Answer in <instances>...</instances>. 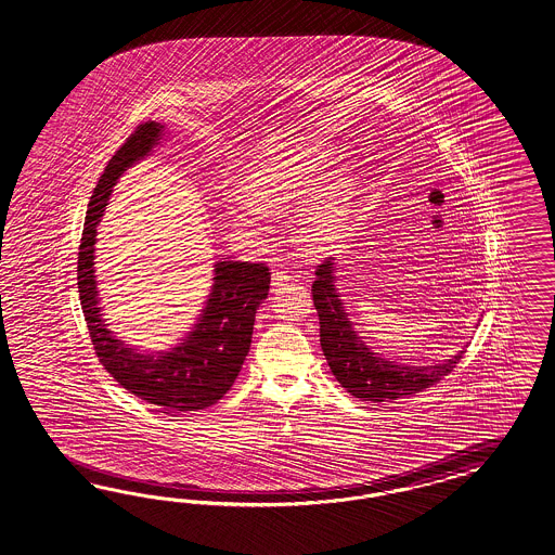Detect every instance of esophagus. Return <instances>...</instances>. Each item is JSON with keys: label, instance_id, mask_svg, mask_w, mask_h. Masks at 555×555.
I'll list each match as a JSON object with an SVG mask.
<instances>
[{"label": "esophagus", "instance_id": "obj_1", "mask_svg": "<svg viewBox=\"0 0 555 555\" xmlns=\"http://www.w3.org/2000/svg\"><path fill=\"white\" fill-rule=\"evenodd\" d=\"M291 276H288V272L284 271H276L272 272V288L276 291L279 286H283V284H286V281H288Z\"/></svg>", "mask_w": 555, "mask_h": 555}]
</instances>
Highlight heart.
<instances>
[{
    "mask_svg": "<svg viewBox=\"0 0 555 555\" xmlns=\"http://www.w3.org/2000/svg\"><path fill=\"white\" fill-rule=\"evenodd\" d=\"M338 150L325 140L300 142L250 164L244 175V196L227 208L234 230H250L258 215L271 217L297 208L293 234L307 255L331 250L351 215L357 177L351 166H338Z\"/></svg>",
    "mask_w": 555,
    "mask_h": 555,
    "instance_id": "obj_1",
    "label": "heart"
}]
</instances>
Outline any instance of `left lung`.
Returning <instances> with one entry per match:
<instances>
[{"label":"left lung","instance_id":"obj_1","mask_svg":"<svg viewBox=\"0 0 555 555\" xmlns=\"http://www.w3.org/2000/svg\"><path fill=\"white\" fill-rule=\"evenodd\" d=\"M337 258L328 257L317 269L312 298L321 323V349L333 375L359 401L392 403L423 391L446 377L460 363L465 349L446 361L429 365H406L371 351L354 331L337 288Z\"/></svg>","mask_w":555,"mask_h":555}]
</instances>
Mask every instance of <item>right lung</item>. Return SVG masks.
Instances as JSON below:
<instances>
[{
    "mask_svg": "<svg viewBox=\"0 0 555 555\" xmlns=\"http://www.w3.org/2000/svg\"><path fill=\"white\" fill-rule=\"evenodd\" d=\"M164 138V124H140L98 180L81 232L78 291L95 354L109 375L138 399L160 406L163 413H189L215 405L238 377L250 349L257 309L269 295L271 272L262 262L217 260L201 314L189 333L166 351H142L108 328L95 279L98 227L120 177L149 158Z\"/></svg>",
    "mask_w": 555,
    "mask_h": 555,
    "instance_id": "1",
    "label": "right lung"
}]
</instances>
